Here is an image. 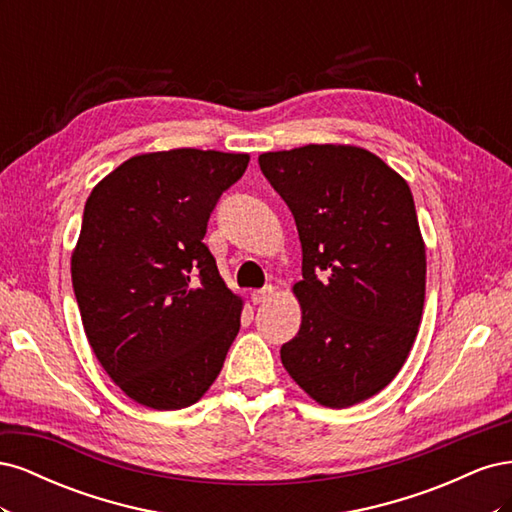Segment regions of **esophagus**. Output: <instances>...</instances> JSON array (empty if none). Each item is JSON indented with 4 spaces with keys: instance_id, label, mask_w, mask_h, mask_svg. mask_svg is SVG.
I'll use <instances>...</instances> for the list:
<instances>
[{
    "instance_id": "34e87169",
    "label": "esophagus",
    "mask_w": 512,
    "mask_h": 512,
    "mask_svg": "<svg viewBox=\"0 0 512 512\" xmlns=\"http://www.w3.org/2000/svg\"><path fill=\"white\" fill-rule=\"evenodd\" d=\"M273 294H275V288L273 286H265V288L252 292V301H254V305H262V303H267L273 297Z\"/></svg>"
}]
</instances>
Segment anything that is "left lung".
<instances>
[{
  "mask_svg": "<svg viewBox=\"0 0 512 512\" xmlns=\"http://www.w3.org/2000/svg\"><path fill=\"white\" fill-rule=\"evenodd\" d=\"M297 222L303 320L280 350L292 380L329 408L380 393L406 363L425 303V243L408 183L350 145L258 158Z\"/></svg>",
  "mask_w": 512,
  "mask_h": 512,
  "instance_id": "8db88e82",
  "label": "left lung"
}]
</instances>
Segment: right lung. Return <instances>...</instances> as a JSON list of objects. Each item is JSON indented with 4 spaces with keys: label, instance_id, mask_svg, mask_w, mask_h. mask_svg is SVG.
<instances>
[{
    "label": "right lung",
    "instance_id": "add662e5",
    "mask_svg": "<svg viewBox=\"0 0 512 512\" xmlns=\"http://www.w3.org/2000/svg\"><path fill=\"white\" fill-rule=\"evenodd\" d=\"M247 162V153H145L87 198L72 254L76 303L100 365L141 406L196 404L239 333L241 299L203 239Z\"/></svg>",
    "mask_w": 512,
    "mask_h": 512
}]
</instances>
